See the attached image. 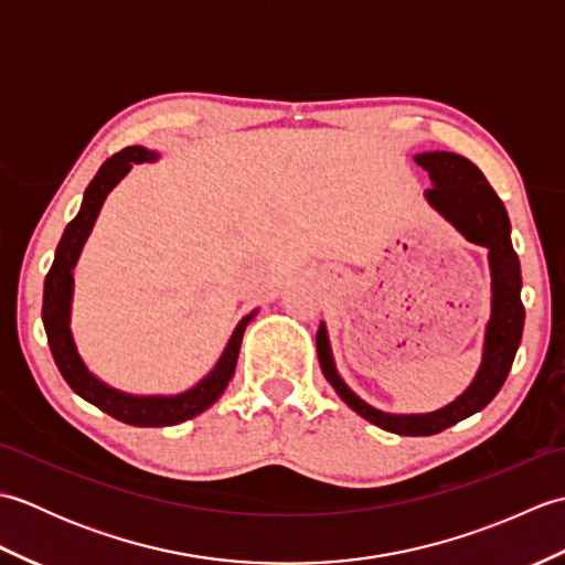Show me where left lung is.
<instances>
[{
	"label": "left lung",
	"mask_w": 565,
	"mask_h": 565,
	"mask_svg": "<svg viewBox=\"0 0 565 565\" xmlns=\"http://www.w3.org/2000/svg\"><path fill=\"white\" fill-rule=\"evenodd\" d=\"M415 162L431 179V189L425 191V199L444 221H449L468 243L481 245L488 249L490 264V320L486 326L483 340V359L478 366L473 381L468 388L454 398L449 405L439 411L423 415H395L383 413L347 386L338 366H334L332 347L328 338L326 322H320L318 330V359L320 369L334 393L352 407L356 415L369 419L371 425L381 429L395 431L403 437H427L461 423L468 415L478 411L495 398L498 391L505 383L514 354L522 342L524 330V306H522V271L518 252L512 249L510 239V218L502 206L500 196L488 184V179L478 167L461 158L456 152H419Z\"/></svg>",
	"instance_id": "obj_1"
}]
</instances>
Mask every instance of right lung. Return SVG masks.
Returning a JSON list of instances; mask_svg holds the SVG:
<instances>
[{
  "instance_id": "add662e5",
  "label": "right lung",
  "mask_w": 565,
  "mask_h": 565,
  "mask_svg": "<svg viewBox=\"0 0 565 565\" xmlns=\"http://www.w3.org/2000/svg\"><path fill=\"white\" fill-rule=\"evenodd\" d=\"M158 158L160 154L154 150L130 146L121 152H116L114 158H109L99 167L97 177L92 179L87 191H84L79 213L67 223L63 237H60L53 267L47 271L43 286V328L55 364L60 369V374L67 381V386L75 391L79 398L97 405L106 415H111L134 427H170L209 411V407L221 398L227 383H231L245 328L249 326V320L257 316V310H252L249 316L239 320L215 366L196 383V386H191L177 395H136L118 391L94 376L89 366L84 364L70 328L72 294H75V264L82 255V247L87 243L94 223L99 218V211L106 196L111 194V189L130 172V167L140 162H154Z\"/></svg>"
}]
</instances>
